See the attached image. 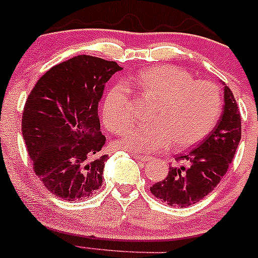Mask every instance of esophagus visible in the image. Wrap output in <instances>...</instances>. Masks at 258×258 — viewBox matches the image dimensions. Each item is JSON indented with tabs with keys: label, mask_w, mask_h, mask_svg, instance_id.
I'll return each mask as SVG.
<instances>
[{
	"label": "esophagus",
	"mask_w": 258,
	"mask_h": 258,
	"mask_svg": "<svg viewBox=\"0 0 258 258\" xmlns=\"http://www.w3.org/2000/svg\"><path fill=\"white\" fill-rule=\"evenodd\" d=\"M134 158L137 159V160L139 161H149L150 160V156H147V155H140V154H134Z\"/></svg>",
	"instance_id": "esophagus-1"
}]
</instances>
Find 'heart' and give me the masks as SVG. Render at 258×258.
Returning <instances> with one entry per match:
<instances>
[{"label": "heart", "instance_id": "heart-1", "mask_svg": "<svg viewBox=\"0 0 258 258\" xmlns=\"http://www.w3.org/2000/svg\"><path fill=\"white\" fill-rule=\"evenodd\" d=\"M155 100L150 125L135 126L116 142V147L137 153L164 150L175 144L187 149L200 143L216 125L221 114L222 97L211 82L194 81L187 71L175 66H156L126 81ZM105 128L121 133L130 123V93L116 84L102 104Z\"/></svg>", "mask_w": 258, "mask_h": 258}]
</instances>
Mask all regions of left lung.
Instances as JSON below:
<instances>
[{"instance_id": "8db88e82", "label": "left lung", "mask_w": 258, "mask_h": 258, "mask_svg": "<svg viewBox=\"0 0 258 258\" xmlns=\"http://www.w3.org/2000/svg\"><path fill=\"white\" fill-rule=\"evenodd\" d=\"M225 104L216 126L192 150L179 155L181 165L150 187L169 206L186 208L208 196L226 174L241 140V115L232 92L225 86Z\"/></svg>"}]
</instances>
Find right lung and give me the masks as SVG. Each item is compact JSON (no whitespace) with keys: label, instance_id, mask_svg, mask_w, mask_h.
I'll list each match as a JSON object with an SVG mask.
<instances>
[{"label":"right lung","instance_id":"1","mask_svg":"<svg viewBox=\"0 0 258 258\" xmlns=\"http://www.w3.org/2000/svg\"><path fill=\"white\" fill-rule=\"evenodd\" d=\"M121 70L113 60L77 55L47 71L26 100L22 134L34 174L63 200H83L102 186L108 155L98 103Z\"/></svg>","mask_w":258,"mask_h":258}]
</instances>
